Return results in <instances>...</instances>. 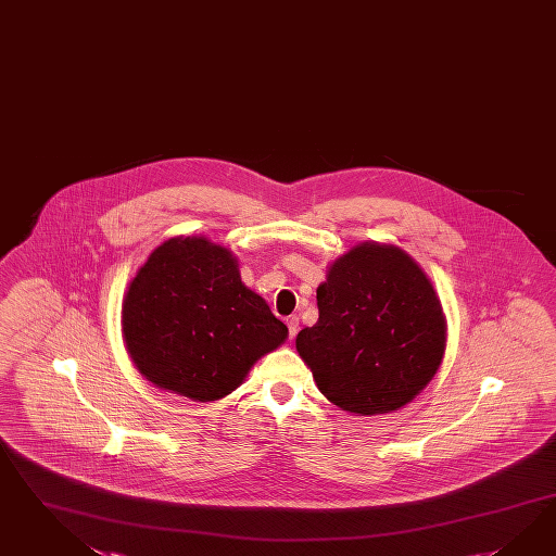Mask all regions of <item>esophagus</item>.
Masks as SVG:
<instances>
[{
	"instance_id": "1",
	"label": "esophagus",
	"mask_w": 556,
	"mask_h": 556,
	"mask_svg": "<svg viewBox=\"0 0 556 556\" xmlns=\"http://www.w3.org/2000/svg\"><path fill=\"white\" fill-rule=\"evenodd\" d=\"M286 324L287 330H289V340H293L298 336V331H300V317L289 316L286 319Z\"/></svg>"
}]
</instances>
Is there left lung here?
Wrapping results in <instances>:
<instances>
[{
    "label": "left lung",
    "instance_id": "obj_1",
    "mask_svg": "<svg viewBox=\"0 0 556 556\" xmlns=\"http://www.w3.org/2000/svg\"><path fill=\"white\" fill-rule=\"evenodd\" d=\"M314 328L298 352L333 405L376 415L405 406L435 376L445 319L419 265L391 244H362L340 256L317 287Z\"/></svg>",
    "mask_w": 556,
    "mask_h": 556
}]
</instances>
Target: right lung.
Wrapping results in <instances>:
<instances>
[{
  "label": "right lung",
  "mask_w": 556,
  "mask_h": 556,
  "mask_svg": "<svg viewBox=\"0 0 556 556\" xmlns=\"http://www.w3.org/2000/svg\"><path fill=\"white\" fill-rule=\"evenodd\" d=\"M123 338L155 387L208 403L235 391L287 338L269 305L242 286L232 255L202 237L157 247L123 301Z\"/></svg>",
  "instance_id": "add662e5"
}]
</instances>
